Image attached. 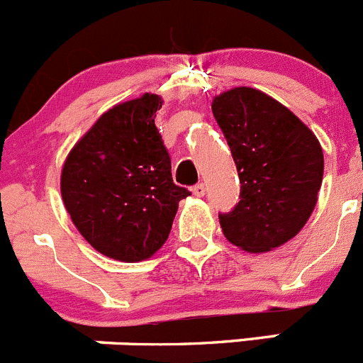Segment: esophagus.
I'll list each match as a JSON object with an SVG mask.
<instances>
[{
  "label": "esophagus",
  "instance_id": "34e87169",
  "mask_svg": "<svg viewBox=\"0 0 363 363\" xmlns=\"http://www.w3.org/2000/svg\"><path fill=\"white\" fill-rule=\"evenodd\" d=\"M205 192H206L205 184H198V185H196V187H192V194L198 196V198H201V196H205Z\"/></svg>",
  "mask_w": 363,
  "mask_h": 363
}]
</instances>
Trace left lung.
Wrapping results in <instances>:
<instances>
[{
  "mask_svg": "<svg viewBox=\"0 0 363 363\" xmlns=\"http://www.w3.org/2000/svg\"><path fill=\"white\" fill-rule=\"evenodd\" d=\"M212 112L240 179V201L220 213L233 246L265 253L298 235L323 184V147L313 132L274 98L253 87L216 96Z\"/></svg>",
  "mask_w": 363,
  "mask_h": 363,
  "instance_id": "8db88e82",
  "label": "left lung"
}]
</instances>
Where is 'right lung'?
Here are the masks:
<instances>
[{"label": "right lung", "instance_id": "obj_1", "mask_svg": "<svg viewBox=\"0 0 363 363\" xmlns=\"http://www.w3.org/2000/svg\"><path fill=\"white\" fill-rule=\"evenodd\" d=\"M164 99L146 92L106 110L69 151L60 192L72 224L105 257L140 262L167 240L178 203L171 158L155 126Z\"/></svg>", "mask_w": 363, "mask_h": 363}]
</instances>
